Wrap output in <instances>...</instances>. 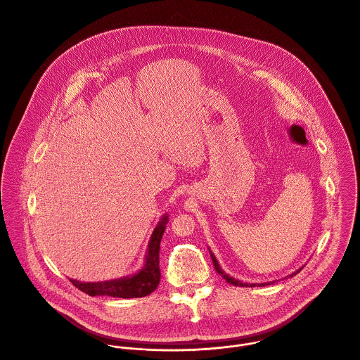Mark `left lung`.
<instances>
[{
    "mask_svg": "<svg viewBox=\"0 0 360 360\" xmlns=\"http://www.w3.org/2000/svg\"><path fill=\"white\" fill-rule=\"evenodd\" d=\"M210 248V247H208ZM210 254H211V258H212V262H214V266H215V269H217V272L228 282V283H231V285H235V286H250V288H254V286H268V285H272V283H275L276 281H269V282H262V283H247V282H243V281H239V279H236V278H233V276H231L229 274H226L224 269H222V266L219 265V261L217 259V257H215V254L211 251V248H210ZM303 269V266H300L299 269H296L295 272H292L289 276H293V275H296V274H299L300 271Z\"/></svg>",
    "mask_w": 360,
    "mask_h": 360,
    "instance_id": "8db88e82",
    "label": "left lung"
}]
</instances>
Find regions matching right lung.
<instances>
[{
	"label": "right lung",
	"instance_id": "obj_1",
	"mask_svg": "<svg viewBox=\"0 0 360 360\" xmlns=\"http://www.w3.org/2000/svg\"><path fill=\"white\" fill-rule=\"evenodd\" d=\"M169 222V215L165 214L155 226L145 251L143 265L132 275L121 276L117 279L103 281V282H81L71 279V283L89 296H112V297H143L150 295L160 282L159 269V248L160 240L166 225Z\"/></svg>",
	"mask_w": 360,
	"mask_h": 360
}]
</instances>
